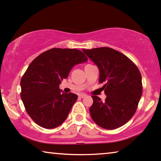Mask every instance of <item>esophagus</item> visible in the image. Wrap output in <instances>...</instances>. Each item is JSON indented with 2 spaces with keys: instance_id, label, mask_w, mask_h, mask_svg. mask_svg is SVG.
Listing matches in <instances>:
<instances>
[{
  "instance_id": "1",
  "label": "esophagus",
  "mask_w": 161,
  "mask_h": 161,
  "mask_svg": "<svg viewBox=\"0 0 161 161\" xmlns=\"http://www.w3.org/2000/svg\"><path fill=\"white\" fill-rule=\"evenodd\" d=\"M86 94H80V95H79V97H81V98H84V97H86Z\"/></svg>"
}]
</instances>
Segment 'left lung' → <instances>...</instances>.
<instances>
[{
    "instance_id": "8db88e82",
    "label": "left lung",
    "mask_w": 161,
    "mask_h": 161,
    "mask_svg": "<svg viewBox=\"0 0 161 161\" xmlns=\"http://www.w3.org/2000/svg\"><path fill=\"white\" fill-rule=\"evenodd\" d=\"M99 69V82L106 95L105 101L92 96L89 108L96 124L106 129H115L126 124L136 112L142 95L141 72L131 60L108 47L83 49Z\"/></svg>"
}]
</instances>
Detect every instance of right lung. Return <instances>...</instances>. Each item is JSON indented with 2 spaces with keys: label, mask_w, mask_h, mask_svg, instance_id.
<instances>
[{
  "label": "right lung",
  "mask_w": 161,
  "mask_h": 161,
  "mask_svg": "<svg viewBox=\"0 0 161 161\" xmlns=\"http://www.w3.org/2000/svg\"><path fill=\"white\" fill-rule=\"evenodd\" d=\"M87 60L80 50L54 48L30 64L20 80V97L27 113L37 125L54 129L65 121L78 95L64 92L59 85L75 66Z\"/></svg>",
  "instance_id": "1"
}]
</instances>
